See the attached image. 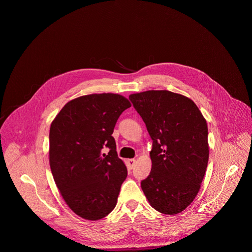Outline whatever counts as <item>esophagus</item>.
Returning <instances> with one entry per match:
<instances>
[{
  "label": "esophagus",
  "instance_id": "esophagus-1",
  "mask_svg": "<svg viewBox=\"0 0 252 252\" xmlns=\"http://www.w3.org/2000/svg\"><path fill=\"white\" fill-rule=\"evenodd\" d=\"M135 162H136L135 159H127V161H126L127 167H128L129 169H132V167L135 165Z\"/></svg>",
  "mask_w": 252,
  "mask_h": 252
}]
</instances>
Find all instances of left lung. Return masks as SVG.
Instances as JSON below:
<instances>
[{"instance_id": "1", "label": "left lung", "mask_w": 252, "mask_h": 252, "mask_svg": "<svg viewBox=\"0 0 252 252\" xmlns=\"http://www.w3.org/2000/svg\"><path fill=\"white\" fill-rule=\"evenodd\" d=\"M153 139L152 170L141 189L158 211L173 215L196 197L208 157L207 124L189 97L169 91L129 94Z\"/></svg>"}]
</instances>
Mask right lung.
I'll return each mask as SVG.
<instances>
[{
  "instance_id": "right-lung-1",
  "label": "right lung",
  "mask_w": 252,
  "mask_h": 252,
  "mask_svg": "<svg viewBox=\"0 0 252 252\" xmlns=\"http://www.w3.org/2000/svg\"><path fill=\"white\" fill-rule=\"evenodd\" d=\"M129 106L119 94L82 95L67 101L51 124L54 181L66 205L84 220H101L117 205L127 169L112 134ZM104 147L110 150L107 155Z\"/></svg>"
}]
</instances>
